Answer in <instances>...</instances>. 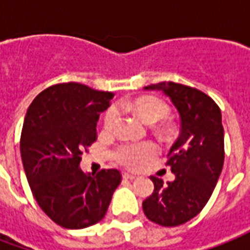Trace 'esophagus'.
<instances>
[{
    "label": "esophagus",
    "instance_id": "esophagus-1",
    "mask_svg": "<svg viewBox=\"0 0 250 250\" xmlns=\"http://www.w3.org/2000/svg\"><path fill=\"white\" fill-rule=\"evenodd\" d=\"M123 178H125V179H130V181H132V179H135L136 177H135V175H134V174L125 173V174H123Z\"/></svg>",
    "mask_w": 250,
    "mask_h": 250
}]
</instances>
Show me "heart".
<instances>
[{"label": "heart", "mask_w": 250, "mask_h": 250, "mask_svg": "<svg viewBox=\"0 0 250 250\" xmlns=\"http://www.w3.org/2000/svg\"><path fill=\"white\" fill-rule=\"evenodd\" d=\"M122 108H130L136 111L142 119L147 123H157L159 120L167 118L168 105L161 99L155 96H143L135 100H127L120 103ZM119 120V108L111 105L104 115V130L112 131ZM158 154V147L152 142H141V143H122L115 147L112 151V159L125 168H139L146 165L150 159Z\"/></svg>", "instance_id": "obj_1"}]
</instances>
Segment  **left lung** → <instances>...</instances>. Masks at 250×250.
Here are the masks:
<instances>
[{
    "mask_svg": "<svg viewBox=\"0 0 250 250\" xmlns=\"http://www.w3.org/2000/svg\"><path fill=\"white\" fill-rule=\"evenodd\" d=\"M145 89H158L170 98L181 116V134L167 155L175 179L163 184L152 175L154 191L143 201V211L158 225H182L204 209L222 171L221 109L206 93L178 83L162 82Z\"/></svg>",
    "mask_w": 250,
    "mask_h": 250,
    "instance_id": "8db88e82",
    "label": "left lung"
}]
</instances>
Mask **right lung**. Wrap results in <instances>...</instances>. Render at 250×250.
Instances as JSON below:
<instances>
[{"mask_svg": "<svg viewBox=\"0 0 250 250\" xmlns=\"http://www.w3.org/2000/svg\"><path fill=\"white\" fill-rule=\"evenodd\" d=\"M112 96L80 83H62L39 93L25 115L20 150L26 178L42 211L66 229L103 220L122 181L116 168L91 175L79 167Z\"/></svg>", "mask_w": 250, "mask_h": 250, "instance_id": "right-lung-1", "label": "right lung"}]
</instances>
